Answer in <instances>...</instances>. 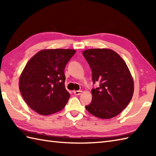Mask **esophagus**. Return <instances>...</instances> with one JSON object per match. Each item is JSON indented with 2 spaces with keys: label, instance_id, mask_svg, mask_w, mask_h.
<instances>
[{
  "label": "esophagus",
  "instance_id": "34e87169",
  "mask_svg": "<svg viewBox=\"0 0 156 156\" xmlns=\"http://www.w3.org/2000/svg\"><path fill=\"white\" fill-rule=\"evenodd\" d=\"M82 90H76V91H74V93L76 94V95H80L82 94Z\"/></svg>",
  "mask_w": 156,
  "mask_h": 156
}]
</instances>
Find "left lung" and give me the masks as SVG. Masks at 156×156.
Returning a JSON list of instances; mask_svg holds the SVG:
<instances>
[{"instance_id": "1", "label": "left lung", "mask_w": 156, "mask_h": 156, "mask_svg": "<svg viewBox=\"0 0 156 156\" xmlns=\"http://www.w3.org/2000/svg\"><path fill=\"white\" fill-rule=\"evenodd\" d=\"M82 54L91 68L93 83H99L91 90L92 100L86 108L101 119L115 117L127 107L133 94V79L127 65L111 49H88Z\"/></svg>"}]
</instances>
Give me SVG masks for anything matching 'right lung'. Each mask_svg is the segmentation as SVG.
I'll return each mask as SVG.
<instances>
[{"mask_svg": "<svg viewBox=\"0 0 156 156\" xmlns=\"http://www.w3.org/2000/svg\"><path fill=\"white\" fill-rule=\"evenodd\" d=\"M72 49H45L29 59L19 79V90L26 103L41 115L64 108L70 97L65 88L64 69L76 53Z\"/></svg>", "mask_w": 156, "mask_h": 156, "instance_id": "right-lung-1", "label": "right lung"}]
</instances>
